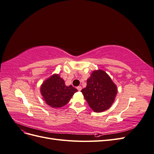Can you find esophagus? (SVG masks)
<instances>
[{"label":"esophagus","instance_id":"esophagus-1","mask_svg":"<svg viewBox=\"0 0 154 154\" xmlns=\"http://www.w3.org/2000/svg\"><path fill=\"white\" fill-rule=\"evenodd\" d=\"M76 88H77L78 91H80L82 90V87L81 86H78V87H76Z\"/></svg>","mask_w":154,"mask_h":154}]
</instances>
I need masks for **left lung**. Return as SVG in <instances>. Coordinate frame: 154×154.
Listing matches in <instances>:
<instances>
[{"instance_id": "8db88e82", "label": "left lung", "mask_w": 154, "mask_h": 154, "mask_svg": "<svg viewBox=\"0 0 154 154\" xmlns=\"http://www.w3.org/2000/svg\"><path fill=\"white\" fill-rule=\"evenodd\" d=\"M88 105L96 112L109 109L117 94V87L105 71L93 72L87 80V87L81 91Z\"/></svg>"}]
</instances>
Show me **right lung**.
<instances>
[{
	"label": "right lung",
	"mask_w": 154,
	"mask_h": 154,
	"mask_svg": "<svg viewBox=\"0 0 154 154\" xmlns=\"http://www.w3.org/2000/svg\"><path fill=\"white\" fill-rule=\"evenodd\" d=\"M40 91L46 103L54 108H60L68 103L77 89L72 85L66 86L63 79L54 74L44 82Z\"/></svg>",
	"instance_id": "add662e5"
}]
</instances>
